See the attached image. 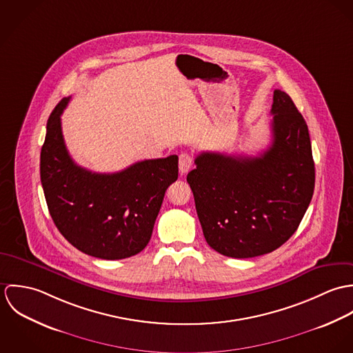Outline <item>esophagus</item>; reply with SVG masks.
<instances>
[{
	"label": "esophagus",
	"mask_w": 353,
	"mask_h": 353,
	"mask_svg": "<svg viewBox=\"0 0 353 353\" xmlns=\"http://www.w3.org/2000/svg\"><path fill=\"white\" fill-rule=\"evenodd\" d=\"M193 167V157L188 152H183L179 154V171L181 174H188L190 168Z\"/></svg>",
	"instance_id": "1"
}]
</instances>
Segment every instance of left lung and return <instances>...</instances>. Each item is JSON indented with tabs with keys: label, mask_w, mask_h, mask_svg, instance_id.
<instances>
[{
	"label": "left lung",
	"mask_w": 353,
	"mask_h": 353,
	"mask_svg": "<svg viewBox=\"0 0 353 353\" xmlns=\"http://www.w3.org/2000/svg\"><path fill=\"white\" fill-rule=\"evenodd\" d=\"M272 144L259 156L202 152L188 174L208 245L231 258L279 249L298 230L315 185L307 123L273 92Z\"/></svg>",
	"instance_id": "8db88e82"
}]
</instances>
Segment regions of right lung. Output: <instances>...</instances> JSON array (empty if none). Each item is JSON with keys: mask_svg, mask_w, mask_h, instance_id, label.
Here are the masks:
<instances>
[{"mask_svg": "<svg viewBox=\"0 0 353 353\" xmlns=\"http://www.w3.org/2000/svg\"><path fill=\"white\" fill-rule=\"evenodd\" d=\"M59 101L48 121L41 152V181L51 219L77 250L101 259H122L145 249L164 193L178 179V156L150 159L114 172L77 165L66 150Z\"/></svg>", "mask_w": 353, "mask_h": 353, "instance_id": "right-lung-1", "label": "right lung"}]
</instances>
